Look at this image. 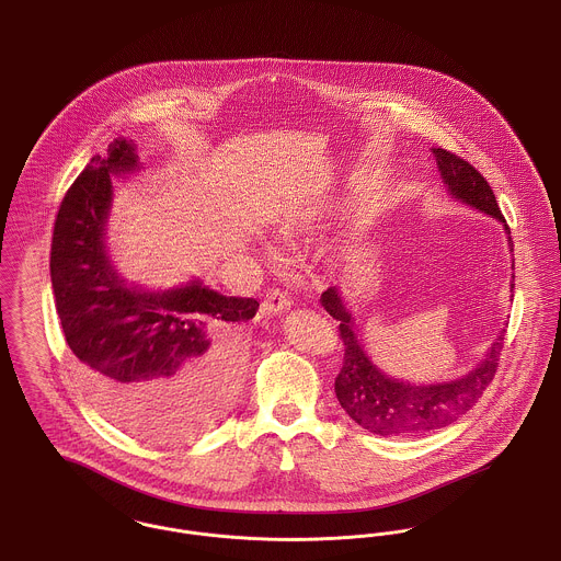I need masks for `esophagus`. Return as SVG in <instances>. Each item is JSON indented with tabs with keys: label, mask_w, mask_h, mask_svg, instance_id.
<instances>
[{
	"label": "esophagus",
	"mask_w": 561,
	"mask_h": 561,
	"mask_svg": "<svg viewBox=\"0 0 561 561\" xmlns=\"http://www.w3.org/2000/svg\"><path fill=\"white\" fill-rule=\"evenodd\" d=\"M261 306H263V312H267V314H280L291 308V298L287 294H283L280 289H272V291H267Z\"/></svg>",
	"instance_id": "esophagus-1"
}]
</instances>
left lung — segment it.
Wrapping results in <instances>:
<instances>
[{
  "instance_id": "8db88e82",
  "label": "left lung",
  "mask_w": 561,
  "mask_h": 561,
  "mask_svg": "<svg viewBox=\"0 0 561 561\" xmlns=\"http://www.w3.org/2000/svg\"><path fill=\"white\" fill-rule=\"evenodd\" d=\"M433 153L448 193L460 204L497 218L510 233L506 218L502 216L497 199L482 173L457 153L442 148H433ZM508 244L512 251L510 238ZM321 306L339 321L345 345L343 368L334 381L336 399L350 417L368 433L394 437L444 428L473 408L495 377L506 330L500 332L489 354L465 377L444 383L415 386L383 375L373 364L357 341L354 317L336 287L321 294Z\"/></svg>"
}]
</instances>
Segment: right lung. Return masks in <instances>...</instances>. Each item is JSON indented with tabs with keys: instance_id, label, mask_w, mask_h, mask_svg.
<instances>
[{
	"instance_id": "right-lung-1",
	"label": "right lung",
	"mask_w": 561,
	"mask_h": 561,
	"mask_svg": "<svg viewBox=\"0 0 561 561\" xmlns=\"http://www.w3.org/2000/svg\"><path fill=\"white\" fill-rule=\"evenodd\" d=\"M135 150L115 139L64 195L53 227V294L75 373L94 405L135 437L175 444L229 405L240 325L259 302L220 296L202 280L144 291L119 278L104 227L111 173L135 171Z\"/></svg>"
}]
</instances>
